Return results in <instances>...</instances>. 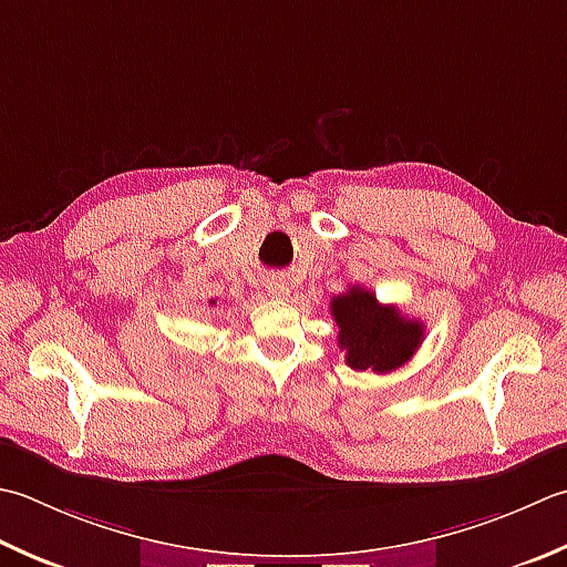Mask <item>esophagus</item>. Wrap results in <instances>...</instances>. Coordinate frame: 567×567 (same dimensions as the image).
Returning <instances> with one entry per match:
<instances>
[{
	"mask_svg": "<svg viewBox=\"0 0 567 567\" xmlns=\"http://www.w3.org/2000/svg\"><path fill=\"white\" fill-rule=\"evenodd\" d=\"M265 292H268L272 299H285L287 295H290V290H287V282L282 280V277H268V285H265Z\"/></svg>",
	"mask_w": 567,
	"mask_h": 567,
	"instance_id": "1",
	"label": "esophagus"
}]
</instances>
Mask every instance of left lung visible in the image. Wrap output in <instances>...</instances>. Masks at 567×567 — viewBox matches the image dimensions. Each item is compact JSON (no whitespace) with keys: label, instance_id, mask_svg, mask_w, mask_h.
Here are the masks:
<instances>
[{"label":"left lung","instance_id":"obj_1","mask_svg":"<svg viewBox=\"0 0 567 567\" xmlns=\"http://www.w3.org/2000/svg\"><path fill=\"white\" fill-rule=\"evenodd\" d=\"M331 317L339 327V347L347 351L353 371L401 369L425 337L423 321L405 319L401 309L381 305L371 290L359 285L331 299Z\"/></svg>","mask_w":567,"mask_h":567}]
</instances>
